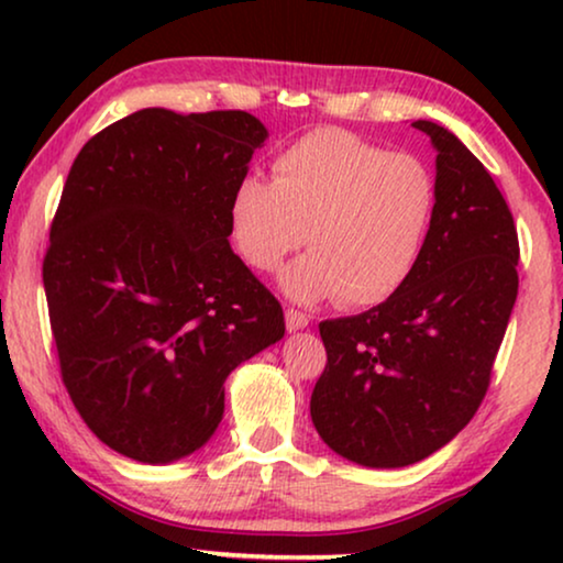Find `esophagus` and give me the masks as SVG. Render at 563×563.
Instances as JSON below:
<instances>
[{
	"mask_svg": "<svg viewBox=\"0 0 563 563\" xmlns=\"http://www.w3.org/2000/svg\"><path fill=\"white\" fill-rule=\"evenodd\" d=\"M284 320H287V330H302L310 325V318L305 312L291 310V307H287V312H284Z\"/></svg>",
	"mask_w": 563,
	"mask_h": 563,
	"instance_id": "34e87169",
	"label": "esophagus"
}]
</instances>
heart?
Returning a JSON list of instances; mask_svg holds the SVG:
<instances>
[{
	"label": "heart",
	"instance_id": "obj_1",
	"mask_svg": "<svg viewBox=\"0 0 563 563\" xmlns=\"http://www.w3.org/2000/svg\"><path fill=\"white\" fill-rule=\"evenodd\" d=\"M435 197L426 161L322 128L274 158L272 181L258 174L235 181L228 233L256 272L279 268L307 241L312 251L282 276L297 302L335 297L343 307H372L412 276Z\"/></svg>",
	"mask_w": 563,
	"mask_h": 563
}]
</instances>
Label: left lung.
<instances>
[{"instance_id":"left-lung-1","label":"left lung","mask_w":563,"mask_h":563,"mask_svg":"<svg viewBox=\"0 0 563 563\" xmlns=\"http://www.w3.org/2000/svg\"><path fill=\"white\" fill-rule=\"evenodd\" d=\"M412 128L438 151L426 249L387 302L320 322L328 364L310 399L322 441L372 468L410 466L466 428L518 297V230L503 191L449 130Z\"/></svg>"}]
</instances>
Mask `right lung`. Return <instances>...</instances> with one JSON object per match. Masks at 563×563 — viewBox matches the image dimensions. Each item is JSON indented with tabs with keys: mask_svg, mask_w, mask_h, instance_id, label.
<instances>
[{
	"mask_svg": "<svg viewBox=\"0 0 563 563\" xmlns=\"http://www.w3.org/2000/svg\"><path fill=\"white\" fill-rule=\"evenodd\" d=\"M241 110L133 112L64 184L43 261L60 379L99 441L172 464L210 441L228 374L284 312L228 243V199L266 141Z\"/></svg>",
	"mask_w": 563,
	"mask_h": 563,
	"instance_id": "right-lung-1",
	"label": "right lung"
}]
</instances>
